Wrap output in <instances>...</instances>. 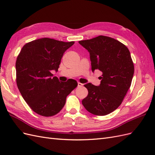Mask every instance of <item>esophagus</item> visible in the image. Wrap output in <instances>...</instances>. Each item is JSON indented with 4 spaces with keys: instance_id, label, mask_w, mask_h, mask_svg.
<instances>
[{
    "instance_id": "obj_1",
    "label": "esophagus",
    "mask_w": 155,
    "mask_h": 155,
    "mask_svg": "<svg viewBox=\"0 0 155 155\" xmlns=\"http://www.w3.org/2000/svg\"><path fill=\"white\" fill-rule=\"evenodd\" d=\"M83 84L81 83L80 82H78V87H83Z\"/></svg>"
}]
</instances>
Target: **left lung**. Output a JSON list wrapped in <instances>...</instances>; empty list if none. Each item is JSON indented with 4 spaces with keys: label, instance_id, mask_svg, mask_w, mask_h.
Segmentation results:
<instances>
[{
    "label": "left lung",
    "instance_id": "obj_1",
    "mask_svg": "<svg viewBox=\"0 0 155 155\" xmlns=\"http://www.w3.org/2000/svg\"><path fill=\"white\" fill-rule=\"evenodd\" d=\"M79 43L90 54L92 71L103 73L99 86L84 85L88 94L82 104L91 114L107 115L121 105L130 87L134 68L130 51L120 41L104 35Z\"/></svg>",
    "mask_w": 155,
    "mask_h": 155
}]
</instances>
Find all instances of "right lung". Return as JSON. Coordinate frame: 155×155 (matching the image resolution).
Listing matches in <instances>:
<instances>
[{
    "label": "right lung",
    "instance_id": "1",
    "mask_svg": "<svg viewBox=\"0 0 155 155\" xmlns=\"http://www.w3.org/2000/svg\"><path fill=\"white\" fill-rule=\"evenodd\" d=\"M74 44L50 38L26 43L17 58L16 81L22 97L41 116L57 114L66 103L67 96L78 86L74 79L59 81L53 77L58 71L64 51Z\"/></svg>",
    "mask_w": 155,
    "mask_h": 155
}]
</instances>
